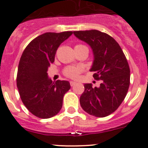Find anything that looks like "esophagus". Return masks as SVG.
<instances>
[{
    "mask_svg": "<svg viewBox=\"0 0 148 148\" xmlns=\"http://www.w3.org/2000/svg\"><path fill=\"white\" fill-rule=\"evenodd\" d=\"M76 84H77V83H76L75 82H73V81L70 82V85H71V87H73V86H74Z\"/></svg>",
    "mask_w": 148,
    "mask_h": 148,
    "instance_id": "esophagus-1",
    "label": "esophagus"
}]
</instances>
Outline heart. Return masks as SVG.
<instances>
[{
  "instance_id": "1",
  "label": "heart",
  "mask_w": 148,
  "mask_h": 148,
  "mask_svg": "<svg viewBox=\"0 0 148 148\" xmlns=\"http://www.w3.org/2000/svg\"><path fill=\"white\" fill-rule=\"evenodd\" d=\"M85 45H77L76 47H84ZM83 71L82 67H75L72 66H69L66 67L64 69V75L66 77H69V78L71 79H76L79 77V74Z\"/></svg>"
}]
</instances>
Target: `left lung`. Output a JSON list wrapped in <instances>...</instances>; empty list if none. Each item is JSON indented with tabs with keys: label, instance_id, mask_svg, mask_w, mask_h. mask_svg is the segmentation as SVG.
Listing matches in <instances>:
<instances>
[{
	"label": "left lung",
	"instance_id": "8db88e82",
	"mask_svg": "<svg viewBox=\"0 0 148 148\" xmlns=\"http://www.w3.org/2000/svg\"><path fill=\"white\" fill-rule=\"evenodd\" d=\"M74 35L90 45L94 62L90 71L100 80L99 87L84 84L79 102L90 115L106 117L114 113L125 98L130 84V69L118 42L109 34L96 29L74 32Z\"/></svg>",
	"mask_w": 148,
	"mask_h": 148
}]
</instances>
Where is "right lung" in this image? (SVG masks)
Returning <instances> with one entry per match:
<instances>
[{
  "mask_svg": "<svg viewBox=\"0 0 148 148\" xmlns=\"http://www.w3.org/2000/svg\"><path fill=\"white\" fill-rule=\"evenodd\" d=\"M72 33H44L32 40L22 53L17 71V88L25 107L38 118L56 115L62 108L64 95L71 87L67 81L53 82L47 72L59 45Z\"/></svg>",
  "mask_w": 148,
  "mask_h": 148,
  "instance_id": "1",
  "label": "right lung"
}]
</instances>
